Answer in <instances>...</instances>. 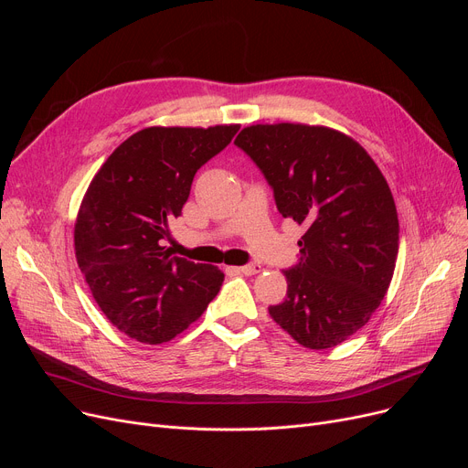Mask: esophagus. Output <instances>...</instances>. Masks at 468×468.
I'll use <instances>...</instances> for the list:
<instances>
[{"label": "esophagus", "mask_w": 468, "mask_h": 468, "mask_svg": "<svg viewBox=\"0 0 468 468\" xmlns=\"http://www.w3.org/2000/svg\"><path fill=\"white\" fill-rule=\"evenodd\" d=\"M239 273L242 275H256L261 271V265L260 263H249V265H240V267H235Z\"/></svg>", "instance_id": "1"}]
</instances>
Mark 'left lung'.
Here are the masks:
<instances>
[{
    "mask_svg": "<svg viewBox=\"0 0 468 468\" xmlns=\"http://www.w3.org/2000/svg\"><path fill=\"white\" fill-rule=\"evenodd\" d=\"M263 172L284 218L305 228L273 321L307 349L358 332L388 290L399 214L385 176L351 136L323 125H252L235 138Z\"/></svg>",
    "mask_w": 468,
    "mask_h": 468,
    "instance_id": "1",
    "label": "left lung"
}]
</instances>
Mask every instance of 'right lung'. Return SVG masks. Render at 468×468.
<instances>
[{"label":"right lung","mask_w":468,"mask_h":468,"mask_svg":"<svg viewBox=\"0 0 468 468\" xmlns=\"http://www.w3.org/2000/svg\"><path fill=\"white\" fill-rule=\"evenodd\" d=\"M237 131L142 129L115 147L87 187L73 229L78 265L108 321L140 343L157 346L184 332L224 282L218 267L170 256L163 242L195 172Z\"/></svg>","instance_id":"obj_1"}]
</instances>
